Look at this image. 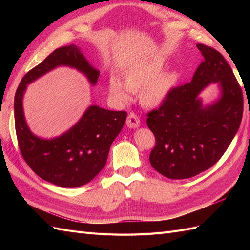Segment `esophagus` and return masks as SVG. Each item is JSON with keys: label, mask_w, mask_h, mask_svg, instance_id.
Masks as SVG:
<instances>
[{"label": "esophagus", "mask_w": 250, "mask_h": 250, "mask_svg": "<svg viewBox=\"0 0 250 250\" xmlns=\"http://www.w3.org/2000/svg\"><path fill=\"white\" fill-rule=\"evenodd\" d=\"M140 124L141 121H140L139 116H137L135 113H133V111H131L128 116V119H126V125H128L129 128L135 129L140 125Z\"/></svg>", "instance_id": "obj_1"}]
</instances>
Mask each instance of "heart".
I'll list each match as a JSON object with an SVG mask.
<instances>
[{
    "instance_id": "heart-1",
    "label": "heart",
    "mask_w": 250,
    "mask_h": 250,
    "mask_svg": "<svg viewBox=\"0 0 250 250\" xmlns=\"http://www.w3.org/2000/svg\"><path fill=\"white\" fill-rule=\"evenodd\" d=\"M161 60H144L133 63L125 71V79L117 74L109 77V95L117 102H126L133 91L141 90V102L148 107L161 104L177 83L176 73H163Z\"/></svg>"
}]
</instances>
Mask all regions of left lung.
Listing matches in <instances>:
<instances>
[{
  "label": "left lung",
  "mask_w": 250,
  "mask_h": 250,
  "mask_svg": "<svg viewBox=\"0 0 250 250\" xmlns=\"http://www.w3.org/2000/svg\"><path fill=\"white\" fill-rule=\"evenodd\" d=\"M204 60L192 81L174 87L157 108L147 113V125L155 135L151 167L171 179L193 177L224 156L240 128L244 99L229 63L219 51L196 45ZM210 82H219L222 98L203 109L198 93Z\"/></svg>",
  "instance_id": "left-lung-1"
}]
</instances>
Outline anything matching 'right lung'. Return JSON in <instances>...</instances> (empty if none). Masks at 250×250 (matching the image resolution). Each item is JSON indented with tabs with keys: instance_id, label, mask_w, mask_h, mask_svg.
<instances>
[{
	"instance_id": "1",
	"label": "right lung",
	"mask_w": 250,
	"mask_h": 250,
	"mask_svg": "<svg viewBox=\"0 0 250 250\" xmlns=\"http://www.w3.org/2000/svg\"><path fill=\"white\" fill-rule=\"evenodd\" d=\"M59 65L75 67L95 84L100 73L90 66L75 45L57 48L21 79L15 94V128L23 160L36 175L59 187L75 188L92 180L107 160L111 143L120 133L126 113L90 106L83 118L66 133L42 140L25 124L22 97L26 84Z\"/></svg>"
}]
</instances>
